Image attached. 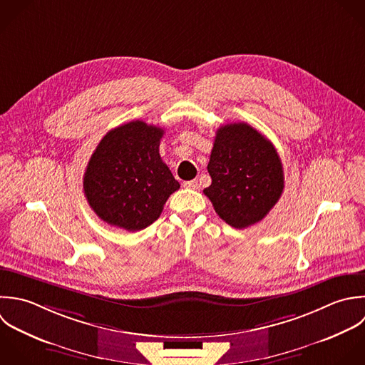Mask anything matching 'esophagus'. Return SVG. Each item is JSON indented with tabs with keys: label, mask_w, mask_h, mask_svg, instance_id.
<instances>
[{
	"label": "esophagus",
	"mask_w": 365,
	"mask_h": 365,
	"mask_svg": "<svg viewBox=\"0 0 365 365\" xmlns=\"http://www.w3.org/2000/svg\"><path fill=\"white\" fill-rule=\"evenodd\" d=\"M183 186H185V187H187V189H193V190H196V189H199V182H197L196 179H193V180H187V182H185V183H183Z\"/></svg>",
	"instance_id": "esophagus-1"
}]
</instances>
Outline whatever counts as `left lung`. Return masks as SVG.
<instances>
[{
  "label": "left lung",
  "instance_id": "1",
  "mask_svg": "<svg viewBox=\"0 0 365 365\" xmlns=\"http://www.w3.org/2000/svg\"><path fill=\"white\" fill-rule=\"evenodd\" d=\"M207 172L212 185L203 193L219 217L236 229L264 219L284 189L283 165L276 148L245 122L217 129Z\"/></svg>",
  "mask_w": 365,
  "mask_h": 365
}]
</instances>
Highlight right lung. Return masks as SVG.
I'll use <instances>...</instances> for the list:
<instances>
[{
	"label": "right lung",
	"mask_w": 365,
	"mask_h": 365,
	"mask_svg": "<svg viewBox=\"0 0 365 365\" xmlns=\"http://www.w3.org/2000/svg\"><path fill=\"white\" fill-rule=\"evenodd\" d=\"M165 130L132 120L109 130L92 153L83 192L92 210L108 225L138 232L160 216L180 185L159 155Z\"/></svg>",
	"instance_id": "obj_1"
}]
</instances>
